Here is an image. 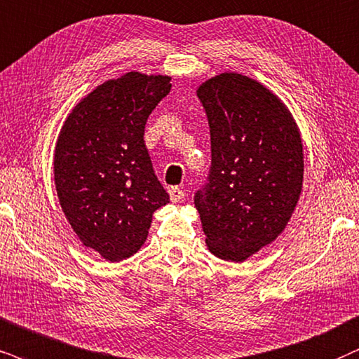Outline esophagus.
Wrapping results in <instances>:
<instances>
[{
  "instance_id": "esophagus-1",
  "label": "esophagus",
  "mask_w": 359,
  "mask_h": 359,
  "mask_svg": "<svg viewBox=\"0 0 359 359\" xmlns=\"http://www.w3.org/2000/svg\"><path fill=\"white\" fill-rule=\"evenodd\" d=\"M169 195H170L172 202H180L184 198V190L179 189V187H170Z\"/></svg>"
}]
</instances>
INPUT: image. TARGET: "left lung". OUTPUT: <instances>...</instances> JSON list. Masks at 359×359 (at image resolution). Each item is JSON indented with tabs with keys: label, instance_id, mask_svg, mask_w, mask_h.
<instances>
[{
	"label": "left lung",
	"instance_id": "1",
	"mask_svg": "<svg viewBox=\"0 0 359 359\" xmlns=\"http://www.w3.org/2000/svg\"><path fill=\"white\" fill-rule=\"evenodd\" d=\"M210 126L208 182L195 194L208 250L245 262L292 219L303 185V144L292 112L265 86L222 72L197 89Z\"/></svg>",
	"mask_w": 359,
	"mask_h": 359
}]
</instances>
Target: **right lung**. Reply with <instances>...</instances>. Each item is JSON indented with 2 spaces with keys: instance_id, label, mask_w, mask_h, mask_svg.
<instances>
[{
  "instance_id": "right-lung-1",
  "label": "right lung",
  "mask_w": 359,
  "mask_h": 359,
  "mask_svg": "<svg viewBox=\"0 0 359 359\" xmlns=\"http://www.w3.org/2000/svg\"><path fill=\"white\" fill-rule=\"evenodd\" d=\"M169 76L127 72L76 104L54 151V184L84 247L109 262L133 257L152 215L169 203L144 144L147 117L170 93Z\"/></svg>"
}]
</instances>
